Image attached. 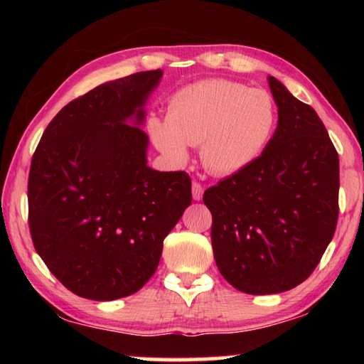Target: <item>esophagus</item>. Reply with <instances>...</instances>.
I'll list each match as a JSON object with an SVG mask.
<instances>
[{
	"label": "esophagus",
	"instance_id": "esophagus-1",
	"mask_svg": "<svg viewBox=\"0 0 364 364\" xmlns=\"http://www.w3.org/2000/svg\"><path fill=\"white\" fill-rule=\"evenodd\" d=\"M191 191H193V197L194 200H200L202 196H204V188H202L200 183H193V188H191Z\"/></svg>",
	"mask_w": 364,
	"mask_h": 364
}]
</instances>
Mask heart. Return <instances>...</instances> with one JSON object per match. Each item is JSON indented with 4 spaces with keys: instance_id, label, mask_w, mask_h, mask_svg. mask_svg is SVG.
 I'll return each instance as SVG.
<instances>
[{
    "instance_id": "obj_1",
    "label": "heart",
    "mask_w": 364,
    "mask_h": 364,
    "mask_svg": "<svg viewBox=\"0 0 364 364\" xmlns=\"http://www.w3.org/2000/svg\"><path fill=\"white\" fill-rule=\"evenodd\" d=\"M278 109L264 90L230 80H205L171 96L167 119L152 117L149 134L173 162L200 144V160L215 175H234L260 159L273 138Z\"/></svg>"
}]
</instances>
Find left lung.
I'll list each match as a JSON object with an SVG mask.
<instances>
[{
	"mask_svg": "<svg viewBox=\"0 0 364 364\" xmlns=\"http://www.w3.org/2000/svg\"><path fill=\"white\" fill-rule=\"evenodd\" d=\"M278 127L249 168L204 193L223 278L252 295L304 282L321 260L338 217V156L315 109L268 77Z\"/></svg>",
	"mask_w": 364,
	"mask_h": 364,
	"instance_id": "8db88e82",
	"label": "left lung"
}]
</instances>
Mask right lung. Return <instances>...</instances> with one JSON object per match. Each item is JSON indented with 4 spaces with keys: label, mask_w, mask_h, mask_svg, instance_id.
<instances>
[{
    "label": "right lung",
    "mask_w": 364,
    "mask_h": 364,
    "mask_svg": "<svg viewBox=\"0 0 364 364\" xmlns=\"http://www.w3.org/2000/svg\"><path fill=\"white\" fill-rule=\"evenodd\" d=\"M164 72L77 97L49 122L28 175L35 250L70 292L115 300L156 273L164 239L191 205L186 171L147 167L144 104Z\"/></svg>",
    "instance_id": "right-lung-1"
}]
</instances>
